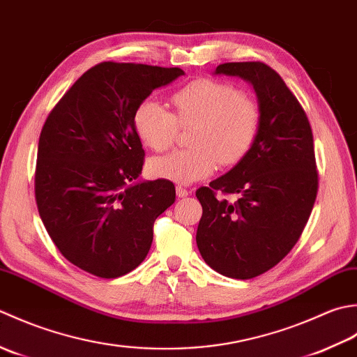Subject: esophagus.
Listing matches in <instances>:
<instances>
[{
	"instance_id": "obj_1",
	"label": "esophagus",
	"mask_w": 357,
	"mask_h": 357,
	"mask_svg": "<svg viewBox=\"0 0 357 357\" xmlns=\"http://www.w3.org/2000/svg\"><path fill=\"white\" fill-rule=\"evenodd\" d=\"M176 192H177V195H178V197H180V199H183V197H186V195L189 194V191H188V189H186V188H183V186H177V188H176Z\"/></svg>"
}]
</instances>
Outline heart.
I'll return each instance as SVG.
<instances>
[{
  "label": "heart",
  "mask_w": 357,
  "mask_h": 357,
  "mask_svg": "<svg viewBox=\"0 0 357 357\" xmlns=\"http://www.w3.org/2000/svg\"><path fill=\"white\" fill-rule=\"evenodd\" d=\"M174 111L154 100L142 101L134 114L140 140L155 152L168 151L180 128H192L191 148L151 160L155 177L189 185L217 168L237 165L256 143L261 111L256 100L228 82L197 78L171 96Z\"/></svg>",
  "instance_id": "obj_1"
}]
</instances>
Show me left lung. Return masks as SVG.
<instances>
[{
    "label": "left lung",
    "instance_id": "1",
    "mask_svg": "<svg viewBox=\"0 0 357 357\" xmlns=\"http://www.w3.org/2000/svg\"><path fill=\"white\" fill-rule=\"evenodd\" d=\"M215 74L252 84L261 125L246 157L195 192L203 208L195 240L213 270L246 280L271 270L299 240L317 195L314 144L307 114L274 69L225 63ZM229 193L238 200L218 197Z\"/></svg>",
    "mask_w": 357,
    "mask_h": 357
}]
</instances>
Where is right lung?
<instances>
[{
	"instance_id": "right-lung-1",
	"label": "right lung",
	"mask_w": 357,
	"mask_h": 357,
	"mask_svg": "<svg viewBox=\"0 0 357 357\" xmlns=\"http://www.w3.org/2000/svg\"><path fill=\"white\" fill-rule=\"evenodd\" d=\"M180 68L105 61L86 70L41 129L35 200L70 264L103 279L142 264L157 217L176 202L172 181H137L144 151L135 109L183 75Z\"/></svg>"
}]
</instances>
